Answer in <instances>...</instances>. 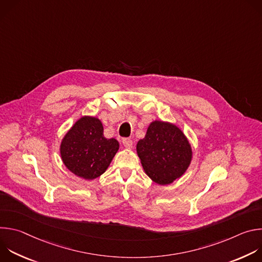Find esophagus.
I'll return each instance as SVG.
<instances>
[{"instance_id": "34e87169", "label": "esophagus", "mask_w": 262, "mask_h": 262, "mask_svg": "<svg viewBox=\"0 0 262 262\" xmlns=\"http://www.w3.org/2000/svg\"><path fill=\"white\" fill-rule=\"evenodd\" d=\"M122 143H123L124 147H126V148H128V149L133 148L134 142H133V140H132V139H123V140H122Z\"/></svg>"}]
</instances>
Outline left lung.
<instances>
[{"label":"left lung","instance_id":"1","mask_svg":"<svg viewBox=\"0 0 262 262\" xmlns=\"http://www.w3.org/2000/svg\"><path fill=\"white\" fill-rule=\"evenodd\" d=\"M136 148L145 173L161 185L180 178L193 159L189 139L177 125L167 121H152Z\"/></svg>","mask_w":262,"mask_h":262}]
</instances>
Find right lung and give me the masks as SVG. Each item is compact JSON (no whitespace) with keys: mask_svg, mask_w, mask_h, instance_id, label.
Here are the masks:
<instances>
[{"mask_svg":"<svg viewBox=\"0 0 262 262\" xmlns=\"http://www.w3.org/2000/svg\"><path fill=\"white\" fill-rule=\"evenodd\" d=\"M119 149V142L103 136L100 119L83 116L69 128L60 144L65 167L85 180L99 177L108 168Z\"/></svg>","mask_w":262,"mask_h":262,"instance_id":"1","label":"right lung"}]
</instances>
